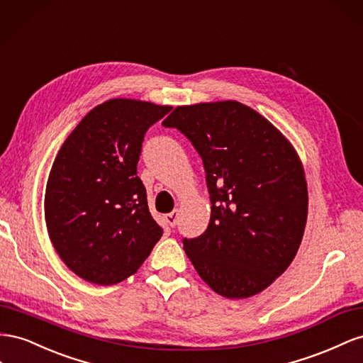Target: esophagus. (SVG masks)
Instances as JSON below:
<instances>
[{
	"instance_id": "1",
	"label": "esophagus",
	"mask_w": 363,
	"mask_h": 363,
	"mask_svg": "<svg viewBox=\"0 0 363 363\" xmlns=\"http://www.w3.org/2000/svg\"><path fill=\"white\" fill-rule=\"evenodd\" d=\"M178 219H179V210H173L172 213H169L167 216H165V220H167V223L172 228L176 226V223H178Z\"/></svg>"
}]
</instances>
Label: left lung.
<instances>
[{"label": "left lung", "mask_w": 363, "mask_h": 363, "mask_svg": "<svg viewBox=\"0 0 363 363\" xmlns=\"http://www.w3.org/2000/svg\"><path fill=\"white\" fill-rule=\"evenodd\" d=\"M203 161L208 228L184 239L199 277L230 299L264 291L295 258L307 222L301 160L274 124L235 100L178 106L162 121Z\"/></svg>", "instance_id": "1"}]
</instances>
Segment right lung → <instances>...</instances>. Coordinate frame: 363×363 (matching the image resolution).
Returning <instances> with one entry per match:
<instances>
[{"mask_svg":"<svg viewBox=\"0 0 363 363\" xmlns=\"http://www.w3.org/2000/svg\"><path fill=\"white\" fill-rule=\"evenodd\" d=\"M170 109L111 99L91 109L62 144L47 181L45 222L62 262L85 281H123L161 239L137 164L144 133Z\"/></svg>","mask_w":363,"mask_h":363,"instance_id":"obj_1","label":"right lung"}]
</instances>
